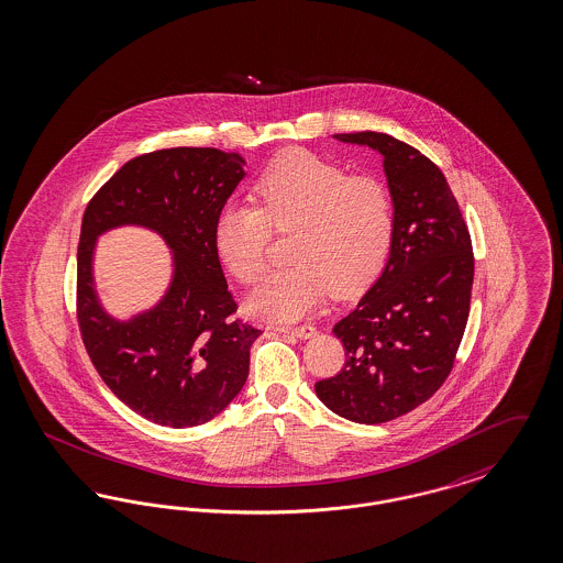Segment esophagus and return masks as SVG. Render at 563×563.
<instances>
[{
    "label": "esophagus",
    "instance_id": "1",
    "mask_svg": "<svg viewBox=\"0 0 563 563\" xmlns=\"http://www.w3.org/2000/svg\"><path fill=\"white\" fill-rule=\"evenodd\" d=\"M275 332H286V334H294L298 339H311L316 336V328L311 323H300V325H290V323H273Z\"/></svg>",
    "mask_w": 563,
    "mask_h": 563
}]
</instances>
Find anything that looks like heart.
I'll return each instance as SVG.
<instances>
[{
	"instance_id": "heart-1",
	"label": "heart",
	"mask_w": 563,
	"mask_h": 563,
	"mask_svg": "<svg viewBox=\"0 0 563 563\" xmlns=\"http://www.w3.org/2000/svg\"><path fill=\"white\" fill-rule=\"evenodd\" d=\"M254 203H227L214 222L222 265L242 284L269 267L271 235L292 233L290 267L273 273L250 296L256 316L294 319L328 292H364L385 269L395 238L389 187L366 174L351 176L311 153L273 162L254 185Z\"/></svg>"
}]
</instances>
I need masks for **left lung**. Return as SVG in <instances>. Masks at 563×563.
Instances as JSON below:
<instances>
[{
    "label": "left lung",
    "instance_id": "8db88e82",
    "mask_svg": "<svg viewBox=\"0 0 563 563\" xmlns=\"http://www.w3.org/2000/svg\"><path fill=\"white\" fill-rule=\"evenodd\" d=\"M336 139L385 157L395 238L383 275L332 328L346 360L316 393L336 415L380 424L412 412L450 376L471 307L473 245L443 172L418 148L383 132Z\"/></svg>",
    "mask_w": 563,
    "mask_h": 563
}]
</instances>
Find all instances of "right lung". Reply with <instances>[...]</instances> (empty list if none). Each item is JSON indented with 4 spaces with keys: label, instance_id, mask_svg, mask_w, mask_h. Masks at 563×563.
<instances>
[{
    "label": "right lung",
    "instance_id": "obj_1",
    "mask_svg": "<svg viewBox=\"0 0 563 563\" xmlns=\"http://www.w3.org/2000/svg\"><path fill=\"white\" fill-rule=\"evenodd\" d=\"M244 166L235 151L159 148L123 164L86 206L77 245L79 334L104 385L155 424L197 427L222 412L242 391L250 346L263 334L235 318L214 245V222ZM120 223L148 225L175 250L172 290L130 322L109 319L91 288L93 242Z\"/></svg>",
    "mask_w": 563,
    "mask_h": 563
}]
</instances>
